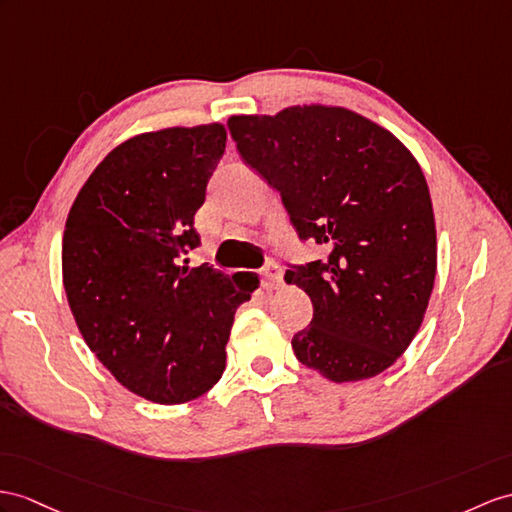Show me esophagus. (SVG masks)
I'll list each match as a JSON object with an SVG mask.
<instances>
[{"label":"esophagus","mask_w":512,"mask_h":512,"mask_svg":"<svg viewBox=\"0 0 512 512\" xmlns=\"http://www.w3.org/2000/svg\"><path fill=\"white\" fill-rule=\"evenodd\" d=\"M260 278H263V286L265 289H280L284 284L282 280V269L276 263H267V267L260 273Z\"/></svg>","instance_id":"34e87169"}]
</instances>
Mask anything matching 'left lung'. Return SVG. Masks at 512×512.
<instances>
[{
    "label": "left lung",
    "mask_w": 512,
    "mask_h": 512,
    "mask_svg": "<svg viewBox=\"0 0 512 512\" xmlns=\"http://www.w3.org/2000/svg\"><path fill=\"white\" fill-rule=\"evenodd\" d=\"M241 158L280 191L299 239L326 258L286 269L313 302L293 352L332 382L378 376L421 328L436 276L428 182L389 130L343 106L232 115Z\"/></svg>",
    "instance_id": "left-lung-1"
}]
</instances>
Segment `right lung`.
<instances>
[{
    "mask_svg": "<svg viewBox=\"0 0 512 512\" xmlns=\"http://www.w3.org/2000/svg\"><path fill=\"white\" fill-rule=\"evenodd\" d=\"M223 123L136 134L99 162L62 234V284L86 345L115 380L184 404L226 369L236 308L256 273L189 269L206 184L226 152Z\"/></svg>",
    "mask_w": 512,
    "mask_h": 512,
    "instance_id": "obj_1",
    "label": "right lung"
}]
</instances>
